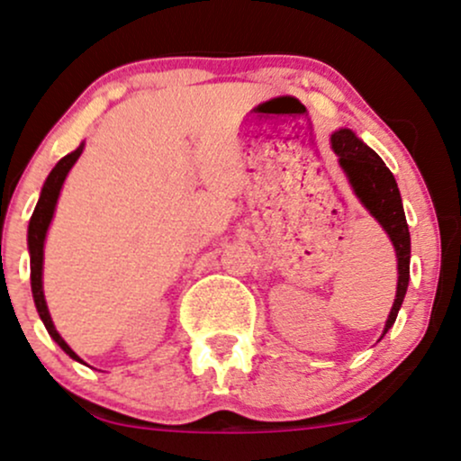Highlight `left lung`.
<instances>
[{"instance_id":"obj_1","label":"left lung","mask_w":461,"mask_h":461,"mask_svg":"<svg viewBox=\"0 0 461 461\" xmlns=\"http://www.w3.org/2000/svg\"><path fill=\"white\" fill-rule=\"evenodd\" d=\"M330 141L332 149L339 154V165L346 171L354 193L363 202V206L384 227L397 253V296L395 303H393L389 320H386L384 332H382V337H384L386 330L395 324L410 281V231L406 214H403L402 195H399L395 177L384 165V160L369 146H365L352 131H337L330 137Z\"/></svg>"}]
</instances>
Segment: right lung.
Instances as JSON below:
<instances>
[{
  "instance_id": "right-lung-1",
  "label": "right lung",
  "mask_w": 461,
  "mask_h": 461,
  "mask_svg": "<svg viewBox=\"0 0 461 461\" xmlns=\"http://www.w3.org/2000/svg\"><path fill=\"white\" fill-rule=\"evenodd\" d=\"M81 152H83V143L75 149V152L66 154V157L51 169V174H49L47 182H44V186H42L41 199H38L34 214H32V219H30V230H27V245H30V264H32V294H34V303H36L38 315H41V320L44 321V326H47L49 335L53 337L55 343H58V346L62 348V350L68 354L70 358L79 360V363H81V358L70 350L68 343H66L62 337H59V332L55 330L51 315H49L47 303H44V294H42V249H44V238H47L49 223H51V219H53V210H55V203H58L59 191H62L66 176H68L72 165L77 163V158L81 157Z\"/></svg>"
}]
</instances>
